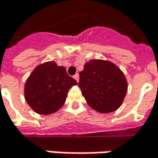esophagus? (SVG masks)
<instances>
[{
    "mask_svg": "<svg viewBox=\"0 0 158 158\" xmlns=\"http://www.w3.org/2000/svg\"><path fill=\"white\" fill-rule=\"evenodd\" d=\"M74 79H76V80H77V81L79 82V74H78V73L74 75Z\"/></svg>",
    "mask_w": 158,
    "mask_h": 158,
    "instance_id": "obj_1",
    "label": "esophagus"
}]
</instances>
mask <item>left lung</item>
Wrapping results in <instances>:
<instances>
[{"label": "left lung", "instance_id": "8db88e82", "mask_svg": "<svg viewBox=\"0 0 158 158\" xmlns=\"http://www.w3.org/2000/svg\"><path fill=\"white\" fill-rule=\"evenodd\" d=\"M79 87L88 104L102 113L116 110L127 92V81L121 69L105 60H90L79 72Z\"/></svg>", "mask_w": 158, "mask_h": 158}]
</instances>
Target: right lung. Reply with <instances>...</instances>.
I'll use <instances>...</instances> for the list:
<instances>
[{
	"label": "right lung",
	"instance_id": "1",
	"mask_svg": "<svg viewBox=\"0 0 158 158\" xmlns=\"http://www.w3.org/2000/svg\"><path fill=\"white\" fill-rule=\"evenodd\" d=\"M76 84L64 67L46 62L36 67L26 80L25 100L35 112L51 114L62 107L69 89Z\"/></svg>",
	"mask_w": 158,
	"mask_h": 158
}]
</instances>
